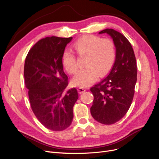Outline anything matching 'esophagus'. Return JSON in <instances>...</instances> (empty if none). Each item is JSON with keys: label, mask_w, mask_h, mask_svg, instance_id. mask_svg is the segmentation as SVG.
<instances>
[{"label": "esophagus", "mask_w": 159, "mask_h": 159, "mask_svg": "<svg viewBox=\"0 0 159 159\" xmlns=\"http://www.w3.org/2000/svg\"><path fill=\"white\" fill-rule=\"evenodd\" d=\"M86 89L84 88H78V91H79V93H84V91H86Z\"/></svg>", "instance_id": "1"}]
</instances>
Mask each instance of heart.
<instances>
[{
  "label": "heart",
  "mask_w": 159,
  "mask_h": 159,
  "mask_svg": "<svg viewBox=\"0 0 159 159\" xmlns=\"http://www.w3.org/2000/svg\"><path fill=\"white\" fill-rule=\"evenodd\" d=\"M75 53L80 58H84L86 68L79 71L72 79V84L80 88L87 87L104 77L111 68L116 57V49L110 39L88 35L75 41L73 44ZM62 64L67 73L74 74L78 66L77 57L70 50L66 49L62 54Z\"/></svg>",
  "instance_id": "b5f03b06"
}]
</instances>
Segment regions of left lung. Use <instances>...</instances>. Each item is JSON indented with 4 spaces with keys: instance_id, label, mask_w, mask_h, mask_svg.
<instances>
[{
    "instance_id": "8db88e82",
    "label": "left lung",
    "mask_w": 159,
    "mask_h": 159,
    "mask_svg": "<svg viewBox=\"0 0 159 159\" xmlns=\"http://www.w3.org/2000/svg\"><path fill=\"white\" fill-rule=\"evenodd\" d=\"M116 48L115 61L107 77L91 88L93 95L91 114L97 122L106 125L120 120L131 104L137 82V63L134 51L129 40L120 32L106 29Z\"/></svg>"
}]
</instances>
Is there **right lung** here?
I'll return each mask as SVG.
<instances>
[{"label": "right lung", "mask_w": 159, "mask_h": 159, "mask_svg": "<svg viewBox=\"0 0 159 159\" xmlns=\"http://www.w3.org/2000/svg\"><path fill=\"white\" fill-rule=\"evenodd\" d=\"M72 39L53 36L40 39L30 49L24 63V81L31 110L44 127L55 131L70 126L73 107L79 98L76 88L66 91L68 77L61 60Z\"/></svg>", "instance_id": "obj_1"}]
</instances>
